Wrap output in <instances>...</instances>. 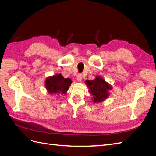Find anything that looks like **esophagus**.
I'll return each instance as SVG.
<instances>
[{
    "mask_svg": "<svg viewBox=\"0 0 156 156\" xmlns=\"http://www.w3.org/2000/svg\"><path fill=\"white\" fill-rule=\"evenodd\" d=\"M77 80L79 82H81L83 80V75L82 74H78L77 75Z\"/></svg>",
    "mask_w": 156,
    "mask_h": 156,
    "instance_id": "34e87169",
    "label": "esophagus"
}]
</instances>
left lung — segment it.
Listing matches in <instances>:
<instances>
[{"label":"left lung","mask_w":156,"mask_h":156,"mask_svg":"<svg viewBox=\"0 0 156 156\" xmlns=\"http://www.w3.org/2000/svg\"><path fill=\"white\" fill-rule=\"evenodd\" d=\"M85 84L89 89L88 92L93 96L92 100L94 103L104 101L110 95L108 91L112 90V87L101 76H96L95 79L91 81L87 80Z\"/></svg>","instance_id":"8db88e82"}]
</instances>
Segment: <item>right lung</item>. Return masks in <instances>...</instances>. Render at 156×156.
<instances>
[{
  "label": "right lung",
  "instance_id": "1",
  "mask_svg": "<svg viewBox=\"0 0 156 156\" xmlns=\"http://www.w3.org/2000/svg\"><path fill=\"white\" fill-rule=\"evenodd\" d=\"M72 80L69 78H64L61 74H56L46 79L45 86L49 94H66Z\"/></svg>",
  "mask_w": 156,
  "mask_h": 156
}]
</instances>
